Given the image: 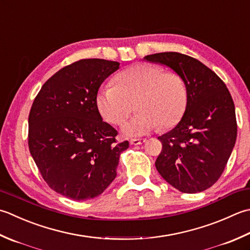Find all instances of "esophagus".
I'll return each instance as SVG.
<instances>
[{
    "label": "esophagus",
    "instance_id": "1",
    "mask_svg": "<svg viewBox=\"0 0 250 250\" xmlns=\"http://www.w3.org/2000/svg\"><path fill=\"white\" fill-rule=\"evenodd\" d=\"M146 142L145 139H132L130 141V144L131 145H141V144H144Z\"/></svg>",
    "mask_w": 250,
    "mask_h": 250
}]
</instances>
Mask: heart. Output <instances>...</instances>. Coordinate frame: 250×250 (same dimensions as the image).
I'll use <instances>...</instances> for the list:
<instances>
[{
	"mask_svg": "<svg viewBox=\"0 0 250 250\" xmlns=\"http://www.w3.org/2000/svg\"><path fill=\"white\" fill-rule=\"evenodd\" d=\"M115 84L101 86L95 96L97 111L111 125H122L132 111V103L139 112L125 122L122 132L142 136L160 125L166 130L177 125L188 106V87L174 71H165L151 63H136L120 71Z\"/></svg>",
	"mask_w": 250,
	"mask_h": 250,
	"instance_id": "obj_1",
	"label": "heart"
}]
</instances>
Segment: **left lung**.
Returning <instances> with one entry per match:
<instances>
[{"label": "left lung", "instance_id": "left-lung-1", "mask_svg": "<svg viewBox=\"0 0 250 250\" xmlns=\"http://www.w3.org/2000/svg\"><path fill=\"white\" fill-rule=\"evenodd\" d=\"M144 60L169 67L188 87L182 119L158 138L163 149L156 169L180 192H203L221 177L235 145L237 124L232 96L216 73L193 57L165 52Z\"/></svg>", "mask_w": 250, "mask_h": 250}]
</instances>
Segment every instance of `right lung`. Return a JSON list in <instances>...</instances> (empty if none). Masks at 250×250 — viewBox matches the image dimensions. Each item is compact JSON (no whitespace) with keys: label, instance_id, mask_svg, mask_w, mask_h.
Returning <instances> with one entry per match:
<instances>
[{"label":"right lung","instance_id":"1","mask_svg":"<svg viewBox=\"0 0 250 250\" xmlns=\"http://www.w3.org/2000/svg\"><path fill=\"white\" fill-rule=\"evenodd\" d=\"M118 62L81 60L58 70L38 93L29 114V150L44 181L73 200L101 195L117 175L129 142L104 122L95 96Z\"/></svg>","mask_w":250,"mask_h":250}]
</instances>
